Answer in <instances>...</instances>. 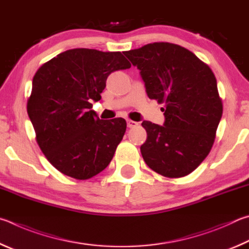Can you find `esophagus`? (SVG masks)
<instances>
[{"label": "esophagus", "mask_w": 249, "mask_h": 249, "mask_svg": "<svg viewBox=\"0 0 249 249\" xmlns=\"http://www.w3.org/2000/svg\"><path fill=\"white\" fill-rule=\"evenodd\" d=\"M127 124H128V128H134L138 125V122L133 120H127Z\"/></svg>", "instance_id": "1"}]
</instances>
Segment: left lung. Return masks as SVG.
Wrapping results in <instances>:
<instances>
[{
	"label": "left lung",
	"mask_w": 249,
	"mask_h": 249,
	"mask_svg": "<svg viewBox=\"0 0 249 249\" xmlns=\"http://www.w3.org/2000/svg\"><path fill=\"white\" fill-rule=\"evenodd\" d=\"M124 53L140 70L149 98L165 104L164 125L142 122L143 160L162 176L189 175L210 153L223 112L214 74L175 43L153 42Z\"/></svg>",
	"instance_id": "obj_1"
}]
</instances>
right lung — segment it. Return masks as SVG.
Instances as JSON below:
<instances>
[{
	"label": "right lung",
	"instance_id": "right-lung-1",
	"mask_svg": "<svg viewBox=\"0 0 249 249\" xmlns=\"http://www.w3.org/2000/svg\"><path fill=\"white\" fill-rule=\"evenodd\" d=\"M131 68L121 52L77 48L43 63L33 78L27 112L36 141L53 167L85 180L106 168L127 129L124 118L102 120L90 110L108 75Z\"/></svg>",
	"mask_w": 249,
	"mask_h": 249
}]
</instances>
